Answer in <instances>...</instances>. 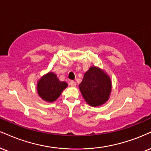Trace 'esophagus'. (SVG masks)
Returning <instances> with one entry per match:
<instances>
[{
  "label": "esophagus",
  "instance_id": "1",
  "mask_svg": "<svg viewBox=\"0 0 151 151\" xmlns=\"http://www.w3.org/2000/svg\"><path fill=\"white\" fill-rule=\"evenodd\" d=\"M70 83L71 86H73V87H75L76 86H77V83H76V81H71Z\"/></svg>",
  "mask_w": 151,
  "mask_h": 151
}]
</instances>
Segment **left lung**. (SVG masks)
<instances>
[{
    "label": "left lung",
    "mask_w": 151,
    "mask_h": 151,
    "mask_svg": "<svg viewBox=\"0 0 151 151\" xmlns=\"http://www.w3.org/2000/svg\"><path fill=\"white\" fill-rule=\"evenodd\" d=\"M79 87L85 101L90 106L99 107L108 101L112 81L104 70L93 65L85 72Z\"/></svg>",
    "instance_id": "obj_1"
}]
</instances>
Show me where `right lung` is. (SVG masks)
Here are the masks:
<instances>
[{"label":"right lung","instance_id":"right-lung-1","mask_svg":"<svg viewBox=\"0 0 151 151\" xmlns=\"http://www.w3.org/2000/svg\"><path fill=\"white\" fill-rule=\"evenodd\" d=\"M68 86L66 81H60L54 72H49L38 80L36 90L43 101L52 103L59 98Z\"/></svg>","mask_w":151,"mask_h":151}]
</instances>
